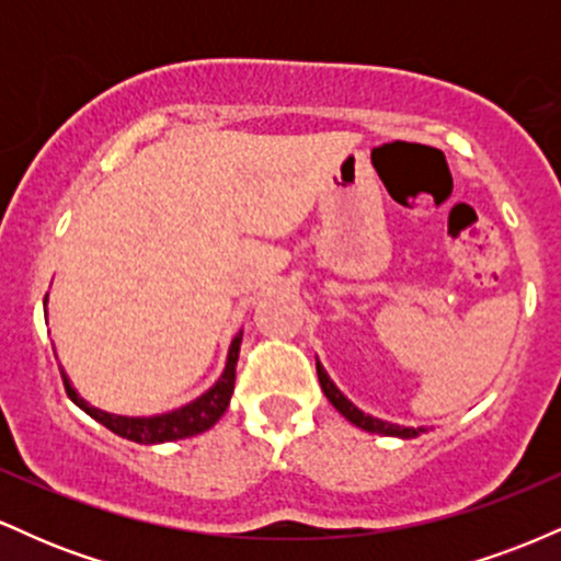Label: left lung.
<instances>
[{
	"mask_svg": "<svg viewBox=\"0 0 561 561\" xmlns=\"http://www.w3.org/2000/svg\"><path fill=\"white\" fill-rule=\"evenodd\" d=\"M317 375H319V385H321V390H324L327 401H330V403L334 405V409H337L340 414L345 416L347 422L356 424V427L366 430V433L405 437V440H409V437H416L420 433H424V427H401V424H390V422L377 420V416H371V414H364V411L358 409V405H353V403L347 401V398L343 396V392H340L337 385H334L332 379H330V375H327V371H324V366L319 364V358H317Z\"/></svg>",
	"mask_w": 561,
	"mask_h": 561,
	"instance_id": "left-lung-1",
	"label": "left lung"
}]
</instances>
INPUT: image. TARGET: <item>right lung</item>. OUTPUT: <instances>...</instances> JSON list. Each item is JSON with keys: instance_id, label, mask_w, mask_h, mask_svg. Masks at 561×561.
Segmentation results:
<instances>
[{"instance_id": "1", "label": "right lung", "mask_w": 561, "mask_h": 561, "mask_svg": "<svg viewBox=\"0 0 561 561\" xmlns=\"http://www.w3.org/2000/svg\"><path fill=\"white\" fill-rule=\"evenodd\" d=\"M47 302V298H44ZM240 343H242V332L231 340L229 345V356H227V366H224V375L216 379V385L210 390H205L203 396L190 401L182 409H173L169 414H156V416H121V414H111V411L94 409L92 403H87L83 398L76 392L73 385L66 371L60 369L62 375V385H66L68 398L73 401L79 409L87 411L92 420L100 424H105L107 430L115 435L126 437V440L134 443H145V446H152V443H169V440H182V437H192L210 430L214 424L221 420L224 411L231 401V392H234V377H237V358H240Z\"/></svg>"}]
</instances>
